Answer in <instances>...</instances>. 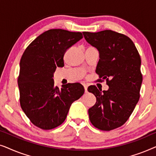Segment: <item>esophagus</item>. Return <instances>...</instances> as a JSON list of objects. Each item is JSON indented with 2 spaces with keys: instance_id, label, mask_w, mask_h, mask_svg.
I'll return each mask as SVG.
<instances>
[{
  "instance_id": "1",
  "label": "esophagus",
  "mask_w": 156,
  "mask_h": 156,
  "mask_svg": "<svg viewBox=\"0 0 156 156\" xmlns=\"http://www.w3.org/2000/svg\"><path fill=\"white\" fill-rule=\"evenodd\" d=\"M83 86H84L85 93H87V92H88V91H87V85H86V84H83Z\"/></svg>"
}]
</instances>
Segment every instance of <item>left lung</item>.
I'll use <instances>...</instances> for the list:
<instances>
[{
  "label": "left lung",
  "instance_id": "obj_1",
  "mask_svg": "<svg viewBox=\"0 0 156 156\" xmlns=\"http://www.w3.org/2000/svg\"><path fill=\"white\" fill-rule=\"evenodd\" d=\"M83 35L99 51L96 73L109 87L102 92L94 85L88 87L97 98L89 108V120L98 129L112 131L126 122L139 100L143 80L140 55L133 41L123 34L106 30L83 32Z\"/></svg>",
  "mask_w": 156,
  "mask_h": 156
}]
</instances>
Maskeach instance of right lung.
<instances>
[{
    "mask_svg": "<svg viewBox=\"0 0 156 156\" xmlns=\"http://www.w3.org/2000/svg\"><path fill=\"white\" fill-rule=\"evenodd\" d=\"M83 37L82 33L51 29L35 38L20 59L18 84L20 106L31 123L50 130L65 121L70 106L84 93L80 83L55 86L53 73L64 66L66 50Z\"/></svg>",
    "mask_w": 156,
    "mask_h": 156,
    "instance_id": "1",
    "label": "right lung"
}]
</instances>
